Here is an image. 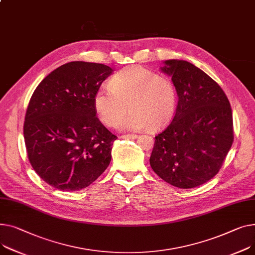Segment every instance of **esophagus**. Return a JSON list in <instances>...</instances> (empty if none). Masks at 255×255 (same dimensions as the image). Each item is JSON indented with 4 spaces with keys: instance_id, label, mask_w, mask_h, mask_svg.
Wrapping results in <instances>:
<instances>
[{
    "instance_id": "esophagus-1",
    "label": "esophagus",
    "mask_w": 255,
    "mask_h": 255,
    "mask_svg": "<svg viewBox=\"0 0 255 255\" xmlns=\"http://www.w3.org/2000/svg\"><path fill=\"white\" fill-rule=\"evenodd\" d=\"M120 138H123V139H135V138H137V135L136 134H127V135H122V136H120Z\"/></svg>"
}]
</instances>
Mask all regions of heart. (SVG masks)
Instances as JSON below:
<instances>
[{"mask_svg":"<svg viewBox=\"0 0 255 255\" xmlns=\"http://www.w3.org/2000/svg\"><path fill=\"white\" fill-rule=\"evenodd\" d=\"M111 88H100L94 95V109L104 124L114 127L121 123L124 130L149 127L159 130L172 119L176 107L173 85L167 79L139 65L126 67L111 80Z\"/></svg>","mask_w":255,"mask_h":255,"instance_id":"b5f03b06","label":"heart"}]
</instances>
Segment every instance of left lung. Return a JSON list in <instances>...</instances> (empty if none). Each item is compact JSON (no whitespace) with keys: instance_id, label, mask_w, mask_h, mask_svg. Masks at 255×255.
Returning a JSON list of instances; mask_svg holds the SVG:
<instances>
[{"instance_id":"obj_1","label":"left lung","mask_w":255,"mask_h":255,"mask_svg":"<svg viewBox=\"0 0 255 255\" xmlns=\"http://www.w3.org/2000/svg\"><path fill=\"white\" fill-rule=\"evenodd\" d=\"M162 73L171 77L178 104L172 122L155 137L152 170L179 189L213 178L233 144V115L219 85L193 63L169 59Z\"/></svg>"}]
</instances>
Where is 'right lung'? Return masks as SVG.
<instances>
[{"label": "right lung", "mask_w": 255, "mask_h": 255, "mask_svg": "<svg viewBox=\"0 0 255 255\" xmlns=\"http://www.w3.org/2000/svg\"><path fill=\"white\" fill-rule=\"evenodd\" d=\"M112 67L72 61L51 72L26 110L23 135L37 174L60 191L87 188L105 172L117 139L95 117L94 95Z\"/></svg>", "instance_id": "1"}]
</instances>
